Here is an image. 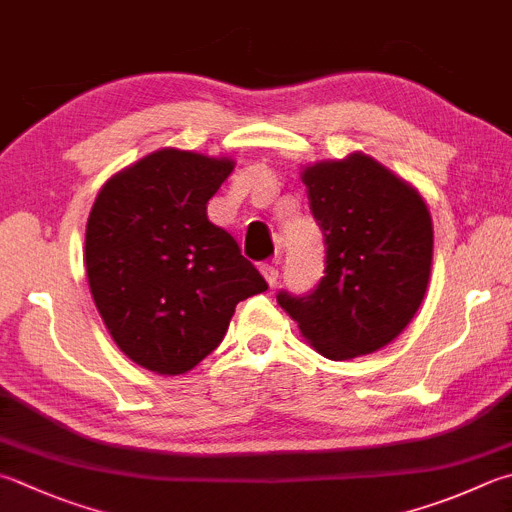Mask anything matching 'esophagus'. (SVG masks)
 Returning a JSON list of instances; mask_svg holds the SVG:
<instances>
[{
  "instance_id": "esophagus-1",
  "label": "esophagus",
  "mask_w": 512,
  "mask_h": 512,
  "mask_svg": "<svg viewBox=\"0 0 512 512\" xmlns=\"http://www.w3.org/2000/svg\"><path fill=\"white\" fill-rule=\"evenodd\" d=\"M260 272H263V276H265V281L269 283V285H276V281H278V267L276 265H269V263H263L260 265Z\"/></svg>"
}]
</instances>
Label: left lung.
Returning <instances> with one entry per match:
<instances>
[{"label": "left lung", "mask_w": 512, "mask_h": 512, "mask_svg": "<svg viewBox=\"0 0 512 512\" xmlns=\"http://www.w3.org/2000/svg\"><path fill=\"white\" fill-rule=\"evenodd\" d=\"M310 209L325 236V276L278 305L325 359L370 354L417 314L432 263L426 202L363 153L305 169Z\"/></svg>", "instance_id": "left-lung-1"}]
</instances>
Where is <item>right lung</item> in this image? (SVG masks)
<instances>
[{"label":"right lung","instance_id":"add662e5","mask_svg":"<svg viewBox=\"0 0 512 512\" xmlns=\"http://www.w3.org/2000/svg\"><path fill=\"white\" fill-rule=\"evenodd\" d=\"M227 158L162 149L113 176L86 223V276L120 350L142 368L182 374L225 339L236 305L267 289L207 202Z\"/></svg>","mask_w":512,"mask_h":512}]
</instances>
